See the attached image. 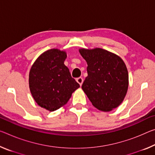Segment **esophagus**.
Wrapping results in <instances>:
<instances>
[{
    "mask_svg": "<svg viewBox=\"0 0 155 155\" xmlns=\"http://www.w3.org/2000/svg\"><path fill=\"white\" fill-rule=\"evenodd\" d=\"M77 83H78V84H79V85H81V86L82 84H83V78H81V77H79V78H77Z\"/></svg>",
    "mask_w": 155,
    "mask_h": 155,
    "instance_id": "34e87169",
    "label": "esophagus"
}]
</instances>
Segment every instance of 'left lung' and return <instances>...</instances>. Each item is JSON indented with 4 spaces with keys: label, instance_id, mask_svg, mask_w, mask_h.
Listing matches in <instances>:
<instances>
[{
    "label": "left lung",
    "instance_id": "8db88e82",
    "mask_svg": "<svg viewBox=\"0 0 155 155\" xmlns=\"http://www.w3.org/2000/svg\"><path fill=\"white\" fill-rule=\"evenodd\" d=\"M87 63V77L82 89L99 110L111 111L124 101L128 87V72L119 56L101 48L81 49Z\"/></svg>",
    "mask_w": 155,
    "mask_h": 155
}]
</instances>
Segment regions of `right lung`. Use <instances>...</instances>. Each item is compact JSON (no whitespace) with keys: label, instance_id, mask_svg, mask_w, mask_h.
<instances>
[{"label":"right lung","instance_id":"obj_1","mask_svg":"<svg viewBox=\"0 0 155 155\" xmlns=\"http://www.w3.org/2000/svg\"><path fill=\"white\" fill-rule=\"evenodd\" d=\"M65 51L51 49L36 60L29 76V89L37 104L52 112L68 103L80 87L64 65Z\"/></svg>","mask_w":155,"mask_h":155}]
</instances>
